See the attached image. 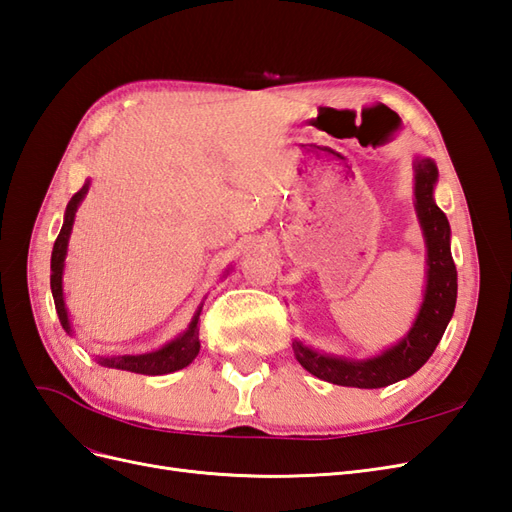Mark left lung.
Returning <instances> with one entry per match:
<instances>
[{"label": "left lung", "mask_w": 512, "mask_h": 512, "mask_svg": "<svg viewBox=\"0 0 512 512\" xmlns=\"http://www.w3.org/2000/svg\"><path fill=\"white\" fill-rule=\"evenodd\" d=\"M414 168V209L427 247V271L423 303L408 333L391 348L367 359H350L314 350L294 339L292 350L309 374L339 386L354 389H382L406 380L421 369L440 344L453 318L457 303V269L451 254V224L436 205L433 190L438 183V166L431 158L416 156Z\"/></svg>", "instance_id": "8db88e82"}]
</instances>
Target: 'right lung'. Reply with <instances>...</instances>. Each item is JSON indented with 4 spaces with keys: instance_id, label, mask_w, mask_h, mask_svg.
Returning a JSON list of instances; mask_svg holds the SVG:
<instances>
[{
    "instance_id": "right-lung-1",
    "label": "right lung",
    "mask_w": 512,
    "mask_h": 512,
    "mask_svg": "<svg viewBox=\"0 0 512 512\" xmlns=\"http://www.w3.org/2000/svg\"><path fill=\"white\" fill-rule=\"evenodd\" d=\"M91 181L87 179L83 188L76 192L64 213V226H61L59 235L53 245V254H51V290H53V301L61 327L68 335L74 333L70 316H68V307L64 301V267H66V254H68V241L72 235V226L76 211H79V205L83 203V198L89 192ZM230 269V267H228ZM228 273V271H226ZM203 312V303L198 305L194 318L190 320L188 329L179 333L175 339H170L168 344H164L158 350H151L145 354H121V356H98V363L104 367H113V369H123V371H134V374H143V376H162V374H173V371H179L183 367H188L200 350V339H198V316Z\"/></svg>"
}]
</instances>
